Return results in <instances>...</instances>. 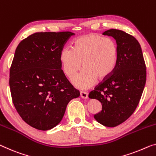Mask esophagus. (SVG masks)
Listing matches in <instances>:
<instances>
[{"label":"esophagus","instance_id":"1","mask_svg":"<svg viewBox=\"0 0 156 156\" xmlns=\"http://www.w3.org/2000/svg\"><path fill=\"white\" fill-rule=\"evenodd\" d=\"M80 96H81V98H83V99H86V98H88V93H86L85 91H81L80 92Z\"/></svg>","mask_w":156,"mask_h":156}]
</instances>
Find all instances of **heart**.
Masks as SVG:
<instances>
[{"label": "heart", "mask_w": 156, "mask_h": 156, "mask_svg": "<svg viewBox=\"0 0 156 156\" xmlns=\"http://www.w3.org/2000/svg\"><path fill=\"white\" fill-rule=\"evenodd\" d=\"M59 61L65 75L70 80L83 66L84 70L73 83L80 88H87L97 79L105 80L113 73L118 61V47L111 38L89 33L76 38L71 49L62 50Z\"/></svg>", "instance_id": "b5f03b06"}]
</instances>
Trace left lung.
Instances as JSON below:
<instances>
[{"instance_id":"1","label":"left lung","mask_w":156,"mask_h":156,"mask_svg":"<svg viewBox=\"0 0 156 156\" xmlns=\"http://www.w3.org/2000/svg\"><path fill=\"white\" fill-rule=\"evenodd\" d=\"M113 37L118 47V61L109 76L89 93L101 102L102 110L94 119L102 125L115 127L135 112L147 80L142 48L135 37L123 30L110 29L102 33Z\"/></svg>"}]
</instances>
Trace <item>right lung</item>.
<instances>
[{
    "label": "right lung",
    "mask_w": 156,
    "mask_h": 156,
    "mask_svg": "<svg viewBox=\"0 0 156 156\" xmlns=\"http://www.w3.org/2000/svg\"><path fill=\"white\" fill-rule=\"evenodd\" d=\"M74 33H35L16 47L9 70L13 104L33 128L48 130L61 121L68 102L80 93L69 82L59 61Z\"/></svg>",
    "instance_id": "obj_1"
}]
</instances>
